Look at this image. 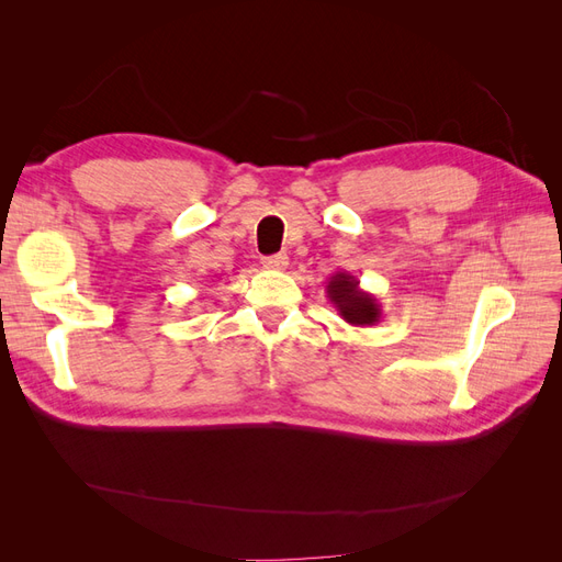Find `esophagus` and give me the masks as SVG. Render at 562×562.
<instances>
[{"label":"esophagus","instance_id":"obj_1","mask_svg":"<svg viewBox=\"0 0 562 562\" xmlns=\"http://www.w3.org/2000/svg\"><path fill=\"white\" fill-rule=\"evenodd\" d=\"M262 265H265L267 269H277V271H283V269L288 267V255H283V252L269 255V258H265V260H262Z\"/></svg>","mask_w":562,"mask_h":562}]
</instances>
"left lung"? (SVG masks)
I'll use <instances>...</instances> for the list:
<instances>
[{"label": "left lung", "mask_w": 562, "mask_h": 562, "mask_svg": "<svg viewBox=\"0 0 562 562\" xmlns=\"http://www.w3.org/2000/svg\"><path fill=\"white\" fill-rule=\"evenodd\" d=\"M326 293L337 314L342 316L349 326H378L382 318V304L380 300L366 293L359 285V279L351 277L349 271H335L328 279Z\"/></svg>", "instance_id": "left-lung-1"}]
</instances>
